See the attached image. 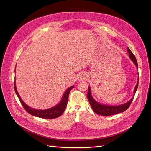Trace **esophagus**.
I'll list each match as a JSON object with an SVG mask.
<instances>
[{"instance_id": "obj_1", "label": "esophagus", "mask_w": 151, "mask_h": 151, "mask_svg": "<svg viewBox=\"0 0 151 151\" xmlns=\"http://www.w3.org/2000/svg\"><path fill=\"white\" fill-rule=\"evenodd\" d=\"M87 75L86 73H82L81 74H80V78L81 79V80H85V79L87 78Z\"/></svg>"}]
</instances>
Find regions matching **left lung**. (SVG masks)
Returning a JSON list of instances; mask_svg holds the SVG:
<instances>
[{
    "label": "left lung",
    "instance_id": "1",
    "mask_svg": "<svg viewBox=\"0 0 151 151\" xmlns=\"http://www.w3.org/2000/svg\"><path fill=\"white\" fill-rule=\"evenodd\" d=\"M127 51L129 52V57H130V59L134 63V64L136 65L137 68H138V63H137L136 58H135V56H134V55L132 53V52L130 51V50L129 48V47L127 48ZM138 81H139V76L138 78V83L134 89V94H135V92L138 89ZM87 96H88V99L89 101V104H90L91 108H92L93 111L96 114L101 115L103 116H109L114 115V114H116L117 113H122V112L125 111L130 106L131 103L132 102V100L133 99V97H132L128 102H127L126 104L120 105H117V106H109V105H101V104H99V103H98L97 101H96L92 98V97L91 96V91L90 87H89Z\"/></svg>",
    "mask_w": 151,
    "mask_h": 151
}]
</instances>
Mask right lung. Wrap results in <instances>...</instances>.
<instances>
[{
	"label": "right lung",
	"mask_w": 151,
	"mask_h": 151,
	"mask_svg": "<svg viewBox=\"0 0 151 151\" xmlns=\"http://www.w3.org/2000/svg\"><path fill=\"white\" fill-rule=\"evenodd\" d=\"M73 88H74V86H72L70 87L69 88H68L65 91V92L63 95L60 102L58 105L45 110H38L27 106L25 103L22 100V99L19 96V95L18 94L17 88H16L15 81L14 82V88L15 92L17 93V96L21 102V104L24 107V108L26 111L30 114L38 117L43 118V119H54L60 116L62 114V113L64 112V110L67 106V101H68V96L70 92V91Z\"/></svg>",
	"instance_id": "right-lung-1"
}]
</instances>
